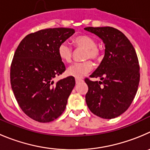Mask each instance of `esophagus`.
I'll return each instance as SVG.
<instances>
[{
    "label": "esophagus",
    "mask_w": 150,
    "mask_h": 150,
    "mask_svg": "<svg viewBox=\"0 0 150 150\" xmlns=\"http://www.w3.org/2000/svg\"><path fill=\"white\" fill-rule=\"evenodd\" d=\"M82 80L81 79H80V78H75V82H76V83H79L80 82H81Z\"/></svg>",
    "instance_id": "esophagus-1"
}]
</instances>
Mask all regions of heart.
<instances>
[{
	"label": "heart",
	"instance_id": "heart-1",
	"mask_svg": "<svg viewBox=\"0 0 150 150\" xmlns=\"http://www.w3.org/2000/svg\"><path fill=\"white\" fill-rule=\"evenodd\" d=\"M73 43L78 48L85 49L84 59H92L93 60H98L102 57L100 48L97 46L96 41L93 37L87 35H81L75 37ZM58 56L61 60L66 63L71 62L72 58L73 50L72 46L67 42L60 43L57 49ZM93 66L90 60L75 63L68 68L67 72L69 75L77 78H83L92 70Z\"/></svg>",
	"mask_w": 150,
	"mask_h": 150
}]
</instances>
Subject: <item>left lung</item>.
<instances>
[{
	"label": "left lung",
	"instance_id": "obj_1",
	"mask_svg": "<svg viewBox=\"0 0 150 150\" xmlns=\"http://www.w3.org/2000/svg\"><path fill=\"white\" fill-rule=\"evenodd\" d=\"M103 41L105 56L90 75L102 81L86 78L85 99L90 111L103 119H114L129 108L137 93L140 67L134 47L121 31L110 27L85 28Z\"/></svg>",
	"mask_w": 150,
	"mask_h": 150
}]
</instances>
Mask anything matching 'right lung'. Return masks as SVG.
I'll return each mask as SVG.
<instances>
[{
    "mask_svg": "<svg viewBox=\"0 0 150 150\" xmlns=\"http://www.w3.org/2000/svg\"><path fill=\"white\" fill-rule=\"evenodd\" d=\"M75 32L64 28L41 30L25 36L15 52L10 69L12 89L21 110L34 120L52 122L65 110L75 78L57 82L54 78L66 70L57 53L59 45Z\"/></svg>",
    "mask_w": 150,
    "mask_h": 150,
    "instance_id": "add662e5",
    "label": "right lung"
}]
</instances>
